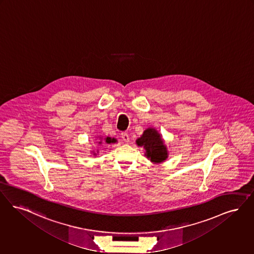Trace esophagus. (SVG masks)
Segmentation results:
<instances>
[{
    "label": "esophagus",
    "mask_w": 254,
    "mask_h": 254,
    "mask_svg": "<svg viewBox=\"0 0 254 254\" xmlns=\"http://www.w3.org/2000/svg\"><path fill=\"white\" fill-rule=\"evenodd\" d=\"M121 138H122V140L124 142H129V136H128V134H127V133H126V132H123V133H121Z\"/></svg>",
    "instance_id": "1"
}]
</instances>
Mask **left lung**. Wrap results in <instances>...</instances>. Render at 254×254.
Returning a JSON list of instances; mask_svg holds the SVG:
<instances>
[{"instance_id":"obj_1","label":"left lung","mask_w":254,"mask_h":254,"mask_svg":"<svg viewBox=\"0 0 254 254\" xmlns=\"http://www.w3.org/2000/svg\"><path fill=\"white\" fill-rule=\"evenodd\" d=\"M136 144L143 147L144 156L154 164H159L168 158V149L163 136L155 127L146 128L141 137L136 140Z\"/></svg>"}]
</instances>
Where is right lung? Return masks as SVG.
<instances>
[{
  "label": "right lung",
  "instance_id": "1",
  "mask_svg": "<svg viewBox=\"0 0 254 254\" xmlns=\"http://www.w3.org/2000/svg\"><path fill=\"white\" fill-rule=\"evenodd\" d=\"M115 142H117V140L115 139V138H112V137H103V136H100V135H98V136H96V142L95 143H97V144H104V143H108V144H111V143H115ZM92 153V155L93 156H96L99 151L98 150H96V152L93 150V151H91Z\"/></svg>",
  "mask_w": 254,
  "mask_h": 254
}]
</instances>
